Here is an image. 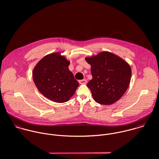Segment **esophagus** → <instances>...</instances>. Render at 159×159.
<instances>
[{
    "instance_id": "esophagus-1",
    "label": "esophagus",
    "mask_w": 159,
    "mask_h": 159,
    "mask_svg": "<svg viewBox=\"0 0 159 159\" xmlns=\"http://www.w3.org/2000/svg\"><path fill=\"white\" fill-rule=\"evenodd\" d=\"M79 82L80 84H85L87 83V80L86 79H83V80H80L79 81Z\"/></svg>"
}]
</instances>
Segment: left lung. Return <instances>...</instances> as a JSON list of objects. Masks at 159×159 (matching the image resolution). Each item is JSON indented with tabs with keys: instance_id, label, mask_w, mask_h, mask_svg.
<instances>
[{
	"instance_id": "8db88e82",
	"label": "left lung",
	"mask_w": 159,
	"mask_h": 159,
	"mask_svg": "<svg viewBox=\"0 0 159 159\" xmlns=\"http://www.w3.org/2000/svg\"><path fill=\"white\" fill-rule=\"evenodd\" d=\"M85 60L91 65L92 75L87 85L95 101L108 105L120 99L130 83V66L119 56L107 51Z\"/></svg>"
}]
</instances>
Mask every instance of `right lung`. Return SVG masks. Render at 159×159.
I'll return each mask as SVG.
<instances>
[{
  "instance_id": "add662e5",
  "label": "right lung",
  "mask_w": 159,
  "mask_h": 159,
  "mask_svg": "<svg viewBox=\"0 0 159 159\" xmlns=\"http://www.w3.org/2000/svg\"><path fill=\"white\" fill-rule=\"evenodd\" d=\"M69 64L59 52L48 54L41 59L33 72V81L39 92L54 102L69 101L79 85L69 70Z\"/></svg>"
}]
</instances>
